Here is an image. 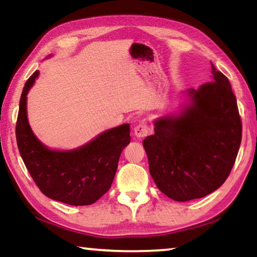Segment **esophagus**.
<instances>
[{"label":"esophagus","instance_id":"esophagus-1","mask_svg":"<svg viewBox=\"0 0 257 257\" xmlns=\"http://www.w3.org/2000/svg\"><path fill=\"white\" fill-rule=\"evenodd\" d=\"M150 133V128L147 126L146 121H140L139 124H137L133 128V135H135L138 139H143Z\"/></svg>","mask_w":257,"mask_h":257}]
</instances>
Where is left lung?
I'll return each instance as SVG.
<instances>
[{
  "mask_svg": "<svg viewBox=\"0 0 257 257\" xmlns=\"http://www.w3.org/2000/svg\"><path fill=\"white\" fill-rule=\"evenodd\" d=\"M175 112L154 119L143 140L151 177L175 201H189L221 187L234 166L242 125L229 80L212 64V79L180 93Z\"/></svg>",
  "mask_w": 257,
  "mask_h": 257,
  "instance_id": "obj_1",
  "label": "left lung"
}]
</instances>
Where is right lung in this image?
I'll return each instance as SVG.
<instances>
[{
  "mask_svg": "<svg viewBox=\"0 0 257 257\" xmlns=\"http://www.w3.org/2000/svg\"><path fill=\"white\" fill-rule=\"evenodd\" d=\"M38 76L36 70L20 99L16 140L23 163L45 196L71 206L92 205L111 187L121 151L131 142L130 124L106 130L77 149H49L28 120L27 96Z\"/></svg>",
  "mask_w": 257,
  "mask_h": 257,
  "instance_id": "right-lung-1",
  "label": "right lung"
}]
</instances>
